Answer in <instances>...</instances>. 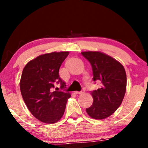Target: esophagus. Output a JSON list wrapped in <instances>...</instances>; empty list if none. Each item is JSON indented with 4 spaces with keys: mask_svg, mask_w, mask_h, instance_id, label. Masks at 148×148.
I'll list each match as a JSON object with an SVG mask.
<instances>
[{
    "mask_svg": "<svg viewBox=\"0 0 148 148\" xmlns=\"http://www.w3.org/2000/svg\"><path fill=\"white\" fill-rule=\"evenodd\" d=\"M84 92V89H82V91H80V92H78V91H77V92H75L76 94H77V95H79V94H83Z\"/></svg>",
    "mask_w": 148,
    "mask_h": 148,
    "instance_id": "obj_1",
    "label": "esophagus"
}]
</instances>
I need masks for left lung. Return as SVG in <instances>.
<instances>
[{
	"label": "left lung",
	"instance_id": "obj_1",
	"mask_svg": "<svg viewBox=\"0 0 148 148\" xmlns=\"http://www.w3.org/2000/svg\"><path fill=\"white\" fill-rule=\"evenodd\" d=\"M82 54L92 65L94 81L102 83L99 89L91 92L93 103L86 111L92 118L103 120L122 104L126 92V72L122 64L102 52L84 51Z\"/></svg>",
	"mask_w": 148,
	"mask_h": 148
}]
</instances>
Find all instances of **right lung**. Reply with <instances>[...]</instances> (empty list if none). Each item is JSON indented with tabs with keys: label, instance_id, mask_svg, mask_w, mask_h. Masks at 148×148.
Wrapping results in <instances>:
<instances>
[{
	"label": "right lung",
	"instance_id": "obj_1",
	"mask_svg": "<svg viewBox=\"0 0 148 148\" xmlns=\"http://www.w3.org/2000/svg\"><path fill=\"white\" fill-rule=\"evenodd\" d=\"M69 51L51 52L40 55L25 66L20 80L22 97L31 114L41 122H57L64 115L67 99L71 95L62 91H52L55 83L65 82L59 77L61 65Z\"/></svg>",
	"mask_w": 148,
	"mask_h": 148
}]
</instances>
